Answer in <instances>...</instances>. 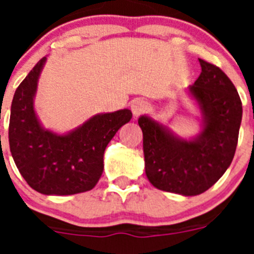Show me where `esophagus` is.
Instances as JSON below:
<instances>
[{
    "instance_id": "esophagus-1",
    "label": "esophagus",
    "mask_w": 254,
    "mask_h": 254,
    "mask_svg": "<svg viewBox=\"0 0 254 254\" xmlns=\"http://www.w3.org/2000/svg\"><path fill=\"white\" fill-rule=\"evenodd\" d=\"M147 109V104L142 99H134L131 104V111L134 117H138Z\"/></svg>"
}]
</instances>
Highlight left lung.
<instances>
[{"label": "left lung", "mask_w": 254, "mask_h": 254, "mask_svg": "<svg viewBox=\"0 0 254 254\" xmlns=\"http://www.w3.org/2000/svg\"><path fill=\"white\" fill-rule=\"evenodd\" d=\"M201 75L190 86L205 116L202 133L192 141L173 136L142 116L145 170L158 190L196 196L214 186L232 163L242 122V102L223 69L199 58Z\"/></svg>", "instance_id": "obj_1"}]
</instances>
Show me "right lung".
<instances>
[{
  "label": "right lung",
  "instance_id": "obj_1",
  "mask_svg": "<svg viewBox=\"0 0 254 254\" xmlns=\"http://www.w3.org/2000/svg\"><path fill=\"white\" fill-rule=\"evenodd\" d=\"M46 57L33 67L15 91L11 104L8 142L22 178L43 194L66 196L95 187L103 173V156L116 132L129 122L128 109L94 116L68 134L42 128L33 98Z\"/></svg>",
  "mask_w": 254,
  "mask_h": 254
}]
</instances>
